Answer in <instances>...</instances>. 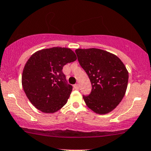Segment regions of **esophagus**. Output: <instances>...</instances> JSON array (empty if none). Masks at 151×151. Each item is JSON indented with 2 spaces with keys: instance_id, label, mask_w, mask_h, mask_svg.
I'll return each instance as SVG.
<instances>
[{
  "instance_id": "obj_1",
  "label": "esophagus",
  "mask_w": 151,
  "mask_h": 151,
  "mask_svg": "<svg viewBox=\"0 0 151 151\" xmlns=\"http://www.w3.org/2000/svg\"><path fill=\"white\" fill-rule=\"evenodd\" d=\"M73 88H75L76 90H78L79 89V85L78 84H75L73 86Z\"/></svg>"
}]
</instances>
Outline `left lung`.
Segmentation results:
<instances>
[{
  "label": "left lung",
  "instance_id": "8db88e82",
  "mask_svg": "<svg viewBox=\"0 0 151 151\" xmlns=\"http://www.w3.org/2000/svg\"><path fill=\"white\" fill-rule=\"evenodd\" d=\"M81 66L88 76L92 91L83 96L86 106L98 114H106L121 103L126 92L128 72L114 54L98 48L76 50Z\"/></svg>",
  "mask_w": 151,
  "mask_h": 151
}]
</instances>
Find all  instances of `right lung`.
I'll return each instance as SVG.
<instances>
[{
  "mask_svg": "<svg viewBox=\"0 0 151 151\" xmlns=\"http://www.w3.org/2000/svg\"><path fill=\"white\" fill-rule=\"evenodd\" d=\"M76 59L71 49L61 47L42 49L29 58L23 68L22 86L37 109L53 113L66 104L73 87L67 83L63 67Z\"/></svg>",
  "mask_w": 151,
  "mask_h": 151,
  "instance_id": "obj_1",
  "label": "right lung"
}]
</instances>
